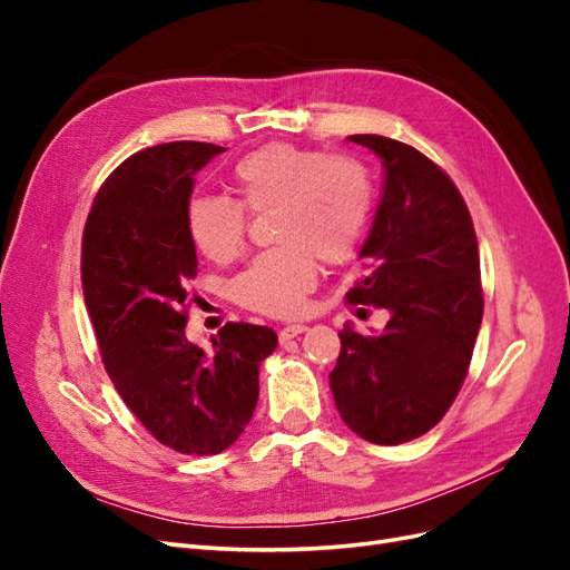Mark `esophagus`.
Wrapping results in <instances>:
<instances>
[{"label": "esophagus", "instance_id": "1", "mask_svg": "<svg viewBox=\"0 0 570 570\" xmlns=\"http://www.w3.org/2000/svg\"><path fill=\"white\" fill-rule=\"evenodd\" d=\"M304 331H306L304 323H292V325H285V327H283V331L278 333V337H281V342H287V340H292V337L302 335Z\"/></svg>", "mask_w": 570, "mask_h": 570}]
</instances>
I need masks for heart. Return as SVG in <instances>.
Segmentation results:
<instances>
[{"instance_id": "b5f03b06", "label": "heart", "mask_w": 570, "mask_h": 570, "mask_svg": "<svg viewBox=\"0 0 570 570\" xmlns=\"http://www.w3.org/2000/svg\"><path fill=\"white\" fill-rule=\"evenodd\" d=\"M239 205L228 197H193L185 230L206 258L230 262L245 245L247 212L273 209L275 249L254 256L230 285L233 299L268 316L297 314L316 285L318 262H347L373 212V183L352 157L289 142L264 145L233 168Z\"/></svg>"}]
</instances>
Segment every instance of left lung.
<instances>
[{
  "instance_id": "obj_1",
  "label": "left lung",
  "mask_w": 570,
  "mask_h": 570,
  "mask_svg": "<svg viewBox=\"0 0 570 570\" xmlns=\"http://www.w3.org/2000/svg\"><path fill=\"white\" fill-rule=\"evenodd\" d=\"M377 154L383 195L358 258L368 275L354 304L387 308L383 333L342 327L331 390L342 421L373 444L425 435L456 400L482 321L473 220L450 176L419 149L383 135H350Z\"/></svg>"
}]
</instances>
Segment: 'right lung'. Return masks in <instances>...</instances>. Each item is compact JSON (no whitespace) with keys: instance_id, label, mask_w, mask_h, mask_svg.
<instances>
[{"instance_id":"1","label":"right lung","mask_w":570,"mask_h":570,"mask_svg":"<svg viewBox=\"0 0 570 570\" xmlns=\"http://www.w3.org/2000/svg\"><path fill=\"white\" fill-rule=\"evenodd\" d=\"M226 147L168 142L132 154L99 187L82 233V295L116 392L161 444L209 456L243 435L266 325L226 323L212 350L185 337L197 252L185 230L195 174Z\"/></svg>"}]
</instances>
